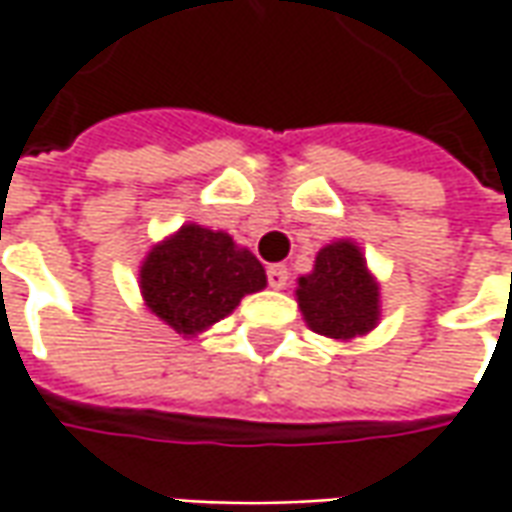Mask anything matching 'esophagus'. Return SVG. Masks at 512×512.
I'll return each mask as SVG.
<instances>
[{
  "instance_id": "esophagus-1",
  "label": "esophagus",
  "mask_w": 512,
  "mask_h": 512,
  "mask_svg": "<svg viewBox=\"0 0 512 512\" xmlns=\"http://www.w3.org/2000/svg\"><path fill=\"white\" fill-rule=\"evenodd\" d=\"M287 267L285 265H270L267 267V285L273 287V290H282L287 287Z\"/></svg>"
}]
</instances>
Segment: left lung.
Instances as JSON below:
<instances>
[{
    "instance_id": "1",
    "label": "left lung",
    "mask_w": 512,
    "mask_h": 512,
    "mask_svg": "<svg viewBox=\"0 0 512 512\" xmlns=\"http://www.w3.org/2000/svg\"><path fill=\"white\" fill-rule=\"evenodd\" d=\"M296 296L307 325L330 339L362 336L379 319V287L353 242L322 247L313 273L299 279Z\"/></svg>"
}]
</instances>
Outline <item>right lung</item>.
Listing matches in <instances>:
<instances>
[{
    "mask_svg": "<svg viewBox=\"0 0 512 512\" xmlns=\"http://www.w3.org/2000/svg\"><path fill=\"white\" fill-rule=\"evenodd\" d=\"M142 296L176 333L196 336L225 319L242 296L265 287L259 259L233 245L227 233L185 225L153 247L142 265Z\"/></svg>",
    "mask_w": 512,
    "mask_h": 512,
    "instance_id": "1",
    "label": "right lung"
}]
</instances>
